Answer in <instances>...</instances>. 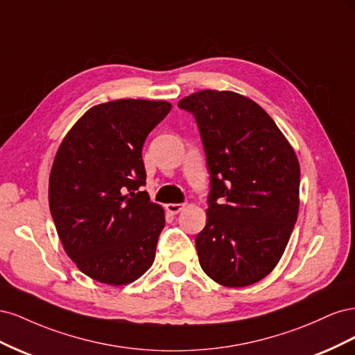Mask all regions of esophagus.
Masks as SVG:
<instances>
[{
    "mask_svg": "<svg viewBox=\"0 0 355 355\" xmlns=\"http://www.w3.org/2000/svg\"><path fill=\"white\" fill-rule=\"evenodd\" d=\"M184 207H185V204H180V202H168V204H166V210L168 213H171V214H178L179 211L184 210Z\"/></svg>",
    "mask_w": 355,
    "mask_h": 355,
    "instance_id": "34e87169",
    "label": "esophagus"
}]
</instances>
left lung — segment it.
<instances>
[{"label":"left lung","instance_id":"left-lung-1","mask_svg":"<svg viewBox=\"0 0 355 355\" xmlns=\"http://www.w3.org/2000/svg\"><path fill=\"white\" fill-rule=\"evenodd\" d=\"M194 114L211 175L198 261L213 282L247 287L280 262L299 211L295 149L262 106L230 90L179 101Z\"/></svg>","mask_w":355,"mask_h":355}]
</instances>
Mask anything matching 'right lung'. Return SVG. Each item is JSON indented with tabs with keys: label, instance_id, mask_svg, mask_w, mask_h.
Here are the masks:
<instances>
[{
	"label": "right lung",
	"instance_id": "obj_1",
	"mask_svg": "<svg viewBox=\"0 0 355 355\" xmlns=\"http://www.w3.org/2000/svg\"><path fill=\"white\" fill-rule=\"evenodd\" d=\"M170 110L167 101L94 105L58 149L49 179L51 218L67 254L96 282L130 284L154 263L166 219L139 191L146 180L142 146Z\"/></svg>",
	"mask_w": 355,
	"mask_h": 355
}]
</instances>
